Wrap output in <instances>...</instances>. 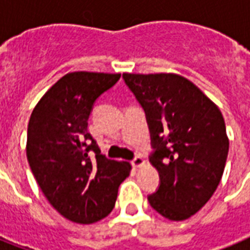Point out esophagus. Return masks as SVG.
<instances>
[{"label":"esophagus","mask_w":250,"mask_h":250,"mask_svg":"<svg viewBox=\"0 0 250 250\" xmlns=\"http://www.w3.org/2000/svg\"><path fill=\"white\" fill-rule=\"evenodd\" d=\"M131 164H133L134 168H141L142 166H145V160H143L142 156H135L134 160L131 162Z\"/></svg>","instance_id":"1"}]
</instances>
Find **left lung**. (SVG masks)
I'll list each match as a JSON object with an SVG mask.
<instances>
[{
    "mask_svg": "<svg viewBox=\"0 0 250 250\" xmlns=\"http://www.w3.org/2000/svg\"><path fill=\"white\" fill-rule=\"evenodd\" d=\"M146 112L160 187L148 202L173 222L198 212L215 193L228 155L226 124L211 99L175 73H124Z\"/></svg>",
    "mask_w": 250,
    "mask_h": 250,
    "instance_id": "obj_1",
    "label": "left lung"
}]
</instances>
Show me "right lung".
Masks as SVG:
<instances>
[{
    "instance_id": "right-lung-1",
    "label": "right lung",
    "mask_w": 250,
    "mask_h": 250,
    "mask_svg": "<svg viewBox=\"0 0 250 250\" xmlns=\"http://www.w3.org/2000/svg\"><path fill=\"white\" fill-rule=\"evenodd\" d=\"M120 77L67 73L31 113L26 145L31 171L49 204L74 223L104 219L115 208L119 187L130 175V163L107 159L87 131L94 102ZM90 151L95 152V160L89 159Z\"/></svg>"
}]
</instances>
